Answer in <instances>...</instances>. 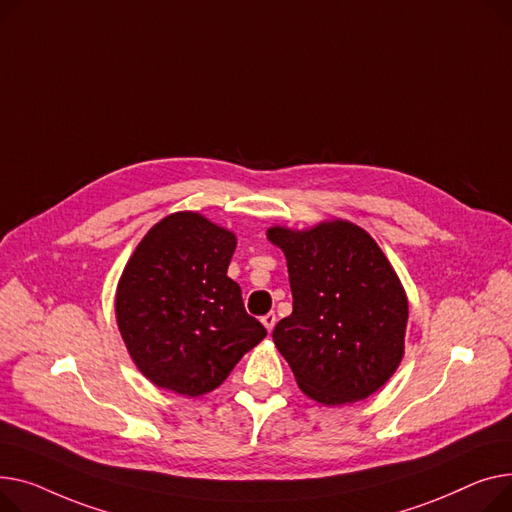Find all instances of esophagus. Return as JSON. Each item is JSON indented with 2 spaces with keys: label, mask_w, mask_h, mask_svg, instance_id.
Returning <instances> with one entry per match:
<instances>
[{
  "label": "esophagus",
  "mask_w": 512,
  "mask_h": 512,
  "mask_svg": "<svg viewBox=\"0 0 512 512\" xmlns=\"http://www.w3.org/2000/svg\"><path fill=\"white\" fill-rule=\"evenodd\" d=\"M262 324H264V328L268 330V333H273V328L277 324V316L273 312H268L266 316H262Z\"/></svg>",
  "instance_id": "1"
}]
</instances>
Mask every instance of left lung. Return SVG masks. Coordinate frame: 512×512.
Masks as SVG:
<instances>
[{"instance_id":"left-lung-1","label":"left lung","mask_w":512,"mask_h":512,"mask_svg":"<svg viewBox=\"0 0 512 512\" xmlns=\"http://www.w3.org/2000/svg\"><path fill=\"white\" fill-rule=\"evenodd\" d=\"M266 237L287 258L293 312L273 341L297 386L326 407L368 399L405 355L409 302L397 270L366 229L345 219L273 225Z\"/></svg>"}]
</instances>
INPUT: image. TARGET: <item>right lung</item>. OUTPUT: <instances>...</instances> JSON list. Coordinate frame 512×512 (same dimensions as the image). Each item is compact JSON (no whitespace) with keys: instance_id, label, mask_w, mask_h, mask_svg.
Instances as JSON below:
<instances>
[{"instance_id":"obj_1","label":"right lung","mask_w":512,"mask_h":512,"mask_svg":"<svg viewBox=\"0 0 512 512\" xmlns=\"http://www.w3.org/2000/svg\"><path fill=\"white\" fill-rule=\"evenodd\" d=\"M233 231L194 210L148 229L115 291V320L132 362L155 386L202 397L264 337L227 277Z\"/></svg>"}]
</instances>
